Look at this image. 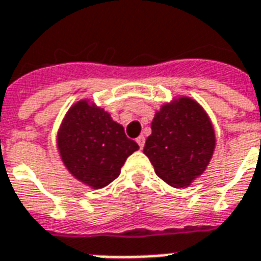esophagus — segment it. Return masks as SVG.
<instances>
[{
	"mask_svg": "<svg viewBox=\"0 0 261 261\" xmlns=\"http://www.w3.org/2000/svg\"><path fill=\"white\" fill-rule=\"evenodd\" d=\"M137 143H138L141 149H143V146H145V137H143V135H139L138 138H137Z\"/></svg>",
	"mask_w": 261,
	"mask_h": 261,
	"instance_id": "esophagus-1",
	"label": "esophagus"
}]
</instances>
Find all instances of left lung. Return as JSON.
Here are the masks:
<instances>
[{
	"instance_id": "8db88e82",
	"label": "left lung",
	"mask_w": 261,
	"mask_h": 261,
	"mask_svg": "<svg viewBox=\"0 0 261 261\" xmlns=\"http://www.w3.org/2000/svg\"><path fill=\"white\" fill-rule=\"evenodd\" d=\"M215 145L214 126L204 108L178 96L155 111L143 153L160 178L173 188H187L204 173Z\"/></svg>"
}]
</instances>
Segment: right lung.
I'll list each match as a JSON object with an SVG mask.
<instances>
[{"instance_id":"1","label":"right lung","mask_w":261,"mask_h":261,"mask_svg":"<svg viewBox=\"0 0 261 261\" xmlns=\"http://www.w3.org/2000/svg\"><path fill=\"white\" fill-rule=\"evenodd\" d=\"M57 149L69 173L92 190H101L118 177L139 146L122 124L89 98L67 110L57 133Z\"/></svg>"}]
</instances>
